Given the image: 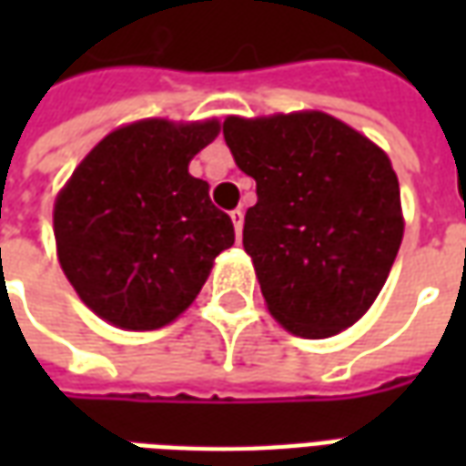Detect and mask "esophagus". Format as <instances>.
<instances>
[{
  "instance_id": "esophagus-1",
  "label": "esophagus",
  "mask_w": 466,
  "mask_h": 466,
  "mask_svg": "<svg viewBox=\"0 0 466 466\" xmlns=\"http://www.w3.org/2000/svg\"><path fill=\"white\" fill-rule=\"evenodd\" d=\"M232 224H234V232H237V239H239V237H242V229H244V212H242V209H234Z\"/></svg>"
}]
</instances>
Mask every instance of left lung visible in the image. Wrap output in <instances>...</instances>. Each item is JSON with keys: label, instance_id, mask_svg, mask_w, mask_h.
<instances>
[{"label": "left lung", "instance_id": "8db88e82", "mask_svg": "<svg viewBox=\"0 0 466 466\" xmlns=\"http://www.w3.org/2000/svg\"><path fill=\"white\" fill-rule=\"evenodd\" d=\"M222 132L257 182L242 244L272 317L307 339L351 327L381 292L404 234L390 157L324 112L227 116Z\"/></svg>", "mask_w": 466, "mask_h": 466}]
</instances>
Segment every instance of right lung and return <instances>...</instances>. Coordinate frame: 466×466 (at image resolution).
I'll list each match as a JSON object with an SVG mask.
<instances>
[{"label": "right lung", "instance_id": "right-lung-1", "mask_svg": "<svg viewBox=\"0 0 466 466\" xmlns=\"http://www.w3.org/2000/svg\"><path fill=\"white\" fill-rule=\"evenodd\" d=\"M219 122L142 119L106 134L55 202L56 257L82 302L122 329H159L234 244L229 214L189 174Z\"/></svg>", "mask_w": 466, "mask_h": 466}]
</instances>
